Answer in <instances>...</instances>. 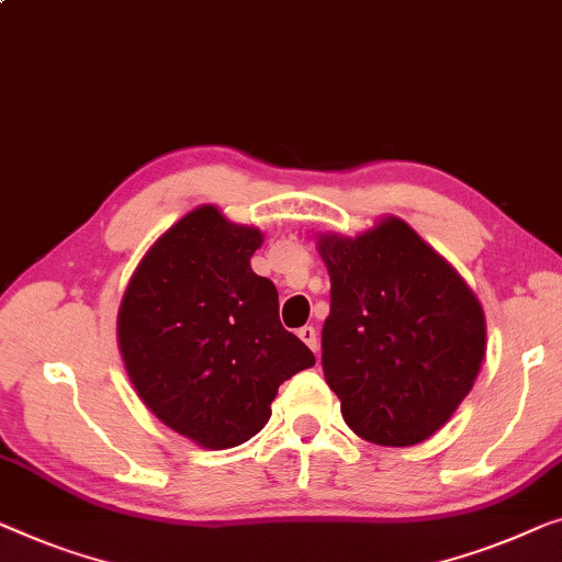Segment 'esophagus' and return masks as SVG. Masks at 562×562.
<instances>
[{
  "instance_id": "1",
  "label": "esophagus",
  "mask_w": 562,
  "mask_h": 562,
  "mask_svg": "<svg viewBox=\"0 0 562 562\" xmlns=\"http://www.w3.org/2000/svg\"><path fill=\"white\" fill-rule=\"evenodd\" d=\"M299 337H301V341H304L308 349H314V352H316V347H319V339H316V329L314 327H301L299 329Z\"/></svg>"
}]
</instances>
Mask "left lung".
<instances>
[{
  "instance_id": "1",
  "label": "left lung",
  "mask_w": 562,
  "mask_h": 562,
  "mask_svg": "<svg viewBox=\"0 0 562 562\" xmlns=\"http://www.w3.org/2000/svg\"><path fill=\"white\" fill-rule=\"evenodd\" d=\"M331 281L322 368L341 418L364 441L413 446L469 395L486 352L482 304L401 217L322 235Z\"/></svg>"
}]
</instances>
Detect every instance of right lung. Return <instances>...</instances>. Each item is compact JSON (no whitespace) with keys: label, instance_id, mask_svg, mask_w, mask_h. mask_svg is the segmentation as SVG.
I'll return each instance as SVG.
<instances>
[{"label":"right lung","instance_id":"obj_1","mask_svg":"<svg viewBox=\"0 0 562 562\" xmlns=\"http://www.w3.org/2000/svg\"><path fill=\"white\" fill-rule=\"evenodd\" d=\"M258 227L202 205L175 223L128 281L119 349L154 416L205 449L246 443L312 349L281 327L279 291L254 273Z\"/></svg>","mask_w":562,"mask_h":562}]
</instances>
